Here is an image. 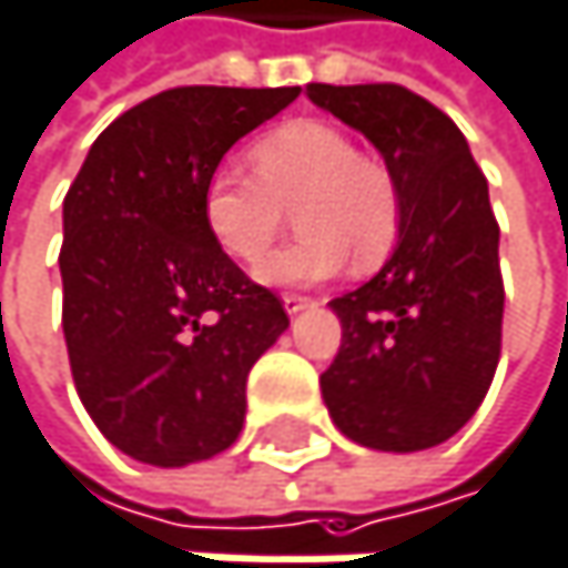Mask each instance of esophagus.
Segmentation results:
<instances>
[{"label":"esophagus","mask_w":568,"mask_h":568,"mask_svg":"<svg viewBox=\"0 0 568 568\" xmlns=\"http://www.w3.org/2000/svg\"><path fill=\"white\" fill-rule=\"evenodd\" d=\"M282 306H286V313H290V316H296V313L310 310V306H313V300H310V296H296V293H286V296H282Z\"/></svg>","instance_id":"esophagus-1"}]
</instances>
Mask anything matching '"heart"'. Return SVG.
I'll use <instances>...</instances> for the list:
<instances>
[{"label":"heart","instance_id":"obj_1","mask_svg":"<svg viewBox=\"0 0 568 568\" xmlns=\"http://www.w3.org/2000/svg\"><path fill=\"white\" fill-rule=\"evenodd\" d=\"M255 175L219 165L202 189L209 235L239 262H258L278 235L282 209H296L303 239L272 252L255 278L265 286H313L346 268L379 265L399 239V185L386 162L356 152L353 139L320 119L265 132L252 152Z\"/></svg>","mask_w":568,"mask_h":568}]
</instances>
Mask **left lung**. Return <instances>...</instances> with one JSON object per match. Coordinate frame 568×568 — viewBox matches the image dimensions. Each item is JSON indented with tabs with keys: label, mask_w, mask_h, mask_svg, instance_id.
I'll use <instances>...</instances> for the list:
<instances>
[{
	"label": "left lung",
	"mask_w": 568,
	"mask_h": 568,
	"mask_svg": "<svg viewBox=\"0 0 568 568\" xmlns=\"http://www.w3.org/2000/svg\"><path fill=\"white\" fill-rule=\"evenodd\" d=\"M306 95L376 145L403 205L393 255L329 303L343 346L320 379L326 409L366 449H433L473 419L499 366L506 296L486 175L459 125L403 85L313 82Z\"/></svg>",
	"instance_id": "1"
}]
</instances>
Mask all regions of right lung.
I'll return each mask as SVG.
<instances>
[{
  "instance_id": "obj_1",
  "label": "right lung",
  "mask_w": 568,
  "mask_h": 568,
  "mask_svg": "<svg viewBox=\"0 0 568 568\" xmlns=\"http://www.w3.org/2000/svg\"><path fill=\"white\" fill-rule=\"evenodd\" d=\"M300 89L182 85L122 112L62 202V333L75 393L125 456L179 469L229 449L245 379L290 329L202 219L222 155Z\"/></svg>"
}]
</instances>
